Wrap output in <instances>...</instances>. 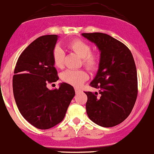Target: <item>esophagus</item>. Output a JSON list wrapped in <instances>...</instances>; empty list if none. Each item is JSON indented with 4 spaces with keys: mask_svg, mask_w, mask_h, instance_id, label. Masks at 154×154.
I'll use <instances>...</instances> for the list:
<instances>
[{
    "mask_svg": "<svg viewBox=\"0 0 154 154\" xmlns=\"http://www.w3.org/2000/svg\"><path fill=\"white\" fill-rule=\"evenodd\" d=\"M75 94H79V93L81 92V90L79 88H75Z\"/></svg>",
    "mask_w": 154,
    "mask_h": 154,
    "instance_id": "obj_1",
    "label": "esophagus"
}]
</instances>
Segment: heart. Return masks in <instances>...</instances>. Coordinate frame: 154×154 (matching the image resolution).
I'll return each mask as SVG.
<instances>
[{
	"label": "heart",
	"instance_id": "obj_1",
	"mask_svg": "<svg viewBox=\"0 0 154 154\" xmlns=\"http://www.w3.org/2000/svg\"><path fill=\"white\" fill-rule=\"evenodd\" d=\"M68 48L82 58V64L90 71H95L100 66V55L97 52L91 51L90 44L81 39L71 40L67 45ZM65 53L60 47L56 46L53 49L52 58L54 66L59 69H62L64 66ZM61 79L66 83L75 87L82 85L87 79L88 75L85 70H72L68 69L63 72Z\"/></svg>",
	"mask_w": 154,
	"mask_h": 154
}]
</instances>
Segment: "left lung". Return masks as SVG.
<instances>
[{
	"mask_svg": "<svg viewBox=\"0 0 154 154\" xmlns=\"http://www.w3.org/2000/svg\"><path fill=\"white\" fill-rule=\"evenodd\" d=\"M100 51L99 69L90 85L100 89L85 92L86 112L97 125L112 127L122 123L132 112L138 95V79L130 50L109 35L82 33Z\"/></svg>",
	"mask_w": 154,
	"mask_h": 154,
	"instance_id": "obj_1",
	"label": "left lung"
}]
</instances>
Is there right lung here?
Segmentation results:
<instances>
[{"mask_svg": "<svg viewBox=\"0 0 154 154\" xmlns=\"http://www.w3.org/2000/svg\"><path fill=\"white\" fill-rule=\"evenodd\" d=\"M57 38L45 35L35 39L20 54L15 67L16 105L23 118L37 129H48L61 122L75 96L73 87L65 82L58 89L46 86L59 79L52 58Z\"/></svg>", "mask_w": 154, "mask_h": 154, "instance_id": "1", "label": "right lung"}]
</instances>
